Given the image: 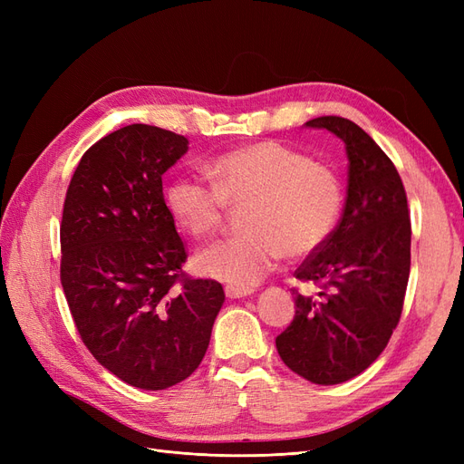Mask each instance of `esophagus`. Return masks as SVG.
<instances>
[{
  "label": "esophagus",
  "instance_id": "1",
  "mask_svg": "<svg viewBox=\"0 0 464 464\" xmlns=\"http://www.w3.org/2000/svg\"><path fill=\"white\" fill-rule=\"evenodd\" d=\"M224 292H227V296L230 300H240V298H246L251 294L249 288H237V286H227V288H224Z\"/></svg>",
  "mask_w": 464,
  "mask_h": 464
}]
</instances>
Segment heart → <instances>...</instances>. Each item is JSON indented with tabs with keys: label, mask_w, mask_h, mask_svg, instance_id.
I'll return each mask as SVG.
<instances>
[{
	"label": "heart",
	"mask_w": 464,
	"mask_h": 464,
	"mask_svg": "<svg viewBox=\"0 0 464 464\" xmlns=\"http://www.w3.org/2000/svg\"><path fill=\"white\" fill-rule=\"evenodd\" d=\"M215 186L178 178L166 189L174 220L189 236H213L228 207H244V234L203 249L201 275L254 286L278 259H302L327 244L343 213V186L329 166L278 141H259L208 164Z\"/></svg>",
	"instance_id": "heart-1"
}]
</instances>
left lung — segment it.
Returning <instances> with one entry per match:
<instances>
[{
    "instance_id": "1",
    "label": "left lung",
    "mask_w": 464,
    "mask_h": 464,
    "mask_svg": "<svg viewBox=\"0 0 464 464\" xmlns=\"http://www.w3.org/2000/svg\"><path fill=\"white\" fill-rule=\"evenodd\" d=\"M304 125L344 143L348 189L327 244L294 273L319 292L292 290L296 315L276 336V350L307 382L336 385L368 370L399 325L411 275V217L395 164L366 131L339 116Z\"/></svg>"
}]
</instances>
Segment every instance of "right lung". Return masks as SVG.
Returning <instances> with one entry per match:
<instances>
[{
  "label": "right lung",
  "mask_w": 464,
  "mask_h": 464,
  "mask_svg": "<svg viewBox=\"0 0 464 464\" xmlns=\"http://www.w3.org/2000/svg\"><path fill=\"white\" fill-rule=\"evenodd\" d=\"M184 135L133 123L96 141L69 181L60 276L81 341L137 389L188 379L207 353L222 285L191 278L166 207L162 174L188 152Z\"/></svg>",
  "instance_id": "add662e5"
}]
</instances>
